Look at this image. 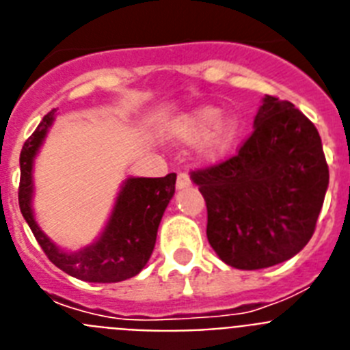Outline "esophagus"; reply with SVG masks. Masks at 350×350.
<instances>
[{
    "mask_svg": "<svg viewBox=\"0 0 350 350\" xmlns=\"http://www.w3.org/2000/svg\"><path fill=\"white\" fill-rule=\"evenodd\" d=\"M191 185V177L189 173L185 172H180L177 175V187L178 189H185V187H189Z\"/></svg>",
    "mask_w": 350,
    "mask_h": 350,
    "instance_id": "obj_1",
    "label": "esophagus"
}]
</instances>
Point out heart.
Wrapping results in <instances>:
<instances>
[{
  "mask_svg": "<svg viewBox=\"0 0 350 350\" xmlns=\"http://www.w3.org/2000/svg\"><path fill=\"white\" fill-rule=\"evenodd\" d=\"M222 112L215 107H200L182 116L173 124V131L184 142H203V154L206 159L217 161L233 148L238 137V124L234 119H222Z\"/></svg>",
  "mask_w": 350,
  "mask_h": 350,
  "instance_id": "obj_1",
  "label": "heart"
}]
</instances>
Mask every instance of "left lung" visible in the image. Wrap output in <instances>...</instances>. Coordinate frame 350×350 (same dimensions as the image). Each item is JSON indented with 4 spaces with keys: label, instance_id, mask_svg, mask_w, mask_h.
Returning <instances> with one entry per match:
<instances>
[{
    "label": "left lung",
    "instance_id": "8db88e82",
    "mask_svg": "<svg viewBox=\"0 0 350 350\" xmlns=\"http://www.w3.org/2000/svg\"><path fill=\"white\" fill-rule=\"evenodd\" d=\"M191 178L205 198L212 249L230 267L259 270L307 245L329 170L310 120L289 101L265 96L238 152Z\"/></svg>",
    "mask_w": 350,
    "mask_h": 350
}]
</instances>
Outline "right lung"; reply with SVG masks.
I'll return each instance as SVG.
<instances>
[{"label":"right lung","instance_id":"obj_1","mask_svg":"<svg viewBox=\"0 0 350 350\" xmlns=\"http://www.w3.org/2000/svg\"><path fill=\"white\" fill-rule=\"evenodd\" d=\"M51 110L24 142L21 150L18 206L36 242L47 258L64 273L85 282H120L140 273L156 245L161 217L175 193L177 175L159 178H128L122 184L107 228L92 245L79 252H64L38 228L31 208L33 198V159L54 120Z\"/></svg>","mask_w":350,"mask_h":350}]
</instances>
